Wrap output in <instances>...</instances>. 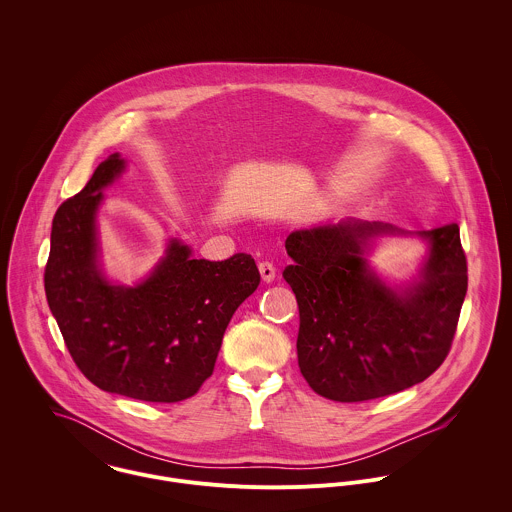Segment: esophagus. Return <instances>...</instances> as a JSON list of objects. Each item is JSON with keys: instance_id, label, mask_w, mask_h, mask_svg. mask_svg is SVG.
I'll use <instances>...</instances> for the list:
<instances>
[{"instance_id": "obj_1", "label": "esophagus", "mask_w": 512, "mask_h": 512, "mask_svg": "<svg viewBox=\"0 0 512 512\" xmlns=\"http://www.w3.org/2000/svg\"><path fill=\"white\" fill-rule=\"evenodd\" d=\"M258 270H260L262 282H266V284L274 282V278H276V268H274V264H270V262H260V264H258Z\"/></svg>"}]
</instances>
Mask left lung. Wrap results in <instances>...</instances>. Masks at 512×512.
I'll use <instances>...</instances> for the list:
<instances>
[{
	"mask_svg": "<svg viewBox=\"0 0 512 512\" xmlns=\"http://www.w3.org/2000/svg\"><path fill=\"white\" fill-rule=\"evenodd\" d=\"M420 235L427 260L412 282L388 287L365 256L380 235ZM284 270L299 307L297 363L307 384L335 402L388 396L426 380L445 361L467 293L455 222L406 232L345 219L293 230Z\"/></svg>",
	"mask_w": 512,
	"mask_h": 512,
	"instance_id": "8db88e82",
	"label": "left lung"
}]
</instances>
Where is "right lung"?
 <instances>
[{"label": "right lung", "mask_w": 512, "mask_h": 512, "mask_svg": "<svg viewBox=\"0 0 512 512\" xmlns=\"http://www.w3.org/2000/svg\"><path fill=\"white\" fill-rule=\"evenodd\" d=\"M126 169L112 153L53 219L45 293L80 372L100 390L181 402L213 374L222 335L238 305L260 284L250 254L211 262L177 238L136 286L108 280L96 213Z\"/></svg>", "instance_id": "right-lung-1"}]
</instances>
